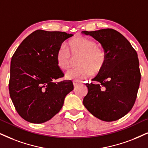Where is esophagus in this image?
<instances>
[{
  "mask_svg": "<svg viewBox=\"0 0 148 148\" xmlns=\"http://www.w3.org/2000/svg\"><path fill=\"white\" fill-rule=\"evenodd\" d=\"M79 83H80V82H78V81H73V85H74V87H76Z\"/></svg>",
  "mask_w": 148,
  "mask_h": 148,
  "instance_id": "obj_1",
  "label": "esophagus"
}]
</instances>
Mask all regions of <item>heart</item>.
Instances as JSON below:
<instances>
[{
    "mask_svg": "<svg viewBox=\"0 0 148 148\" xmlns=\"http://www.w3.org/2000/svg\"><path fill=\"white\" fill-rule=\"evenodd\" d=\"M68 48L59 47L56 53V62L61 70H68L72 63V57H78L77 65L79 67L68 71V79L80 81L98 74L102 70L106 61V52L102 46H99L94 40L84 36L73 37L68 42Z\"/></svg>",
    "mask_w": 148,
    "mask_h": 148,
    "instance_id": "obj_1",
    "label": "heart"
}]
</instances>
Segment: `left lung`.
I'll list each match as a JSON object with an SVG mask.
<instances>
[{
    "mask_svg": "<svg viewBox=\"0 0 148 148\" xmlns=\"http://www.w3.org/2000/svg\"><path fill=\"white\" fill-rule=\"evenodd\" d=\"M102 44L106 52L103 69L87 83L83 99L85 108L97 118L113 121L121 118L133 107L141 80L136 50L118 31L112 29L83 31Z\"/></svg>",
    "mask_w": 148,
    "mask_h": 148,
    "instance_id": "1",
    "label": "left lung"
}]
</instances>
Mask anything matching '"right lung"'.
<instances>
[{"mask_svg":"<svg viewBox=\"0 0 148 148\" xmlns=\"http://www.w3.org/2000/svg\"><path fill=\"white\" fill-rule=\"evenodd\" d=\"M72 34L37 30L26 37L12 56L9 95L24 120L42 124L59 113L65 96L74 89L71 80L56 83L64 74L56 62V53Z\"/></svg>","mask_w":148,"mask_h":148,"instance_id":"right-lung-1","label":"right lung"}]
</instances>
